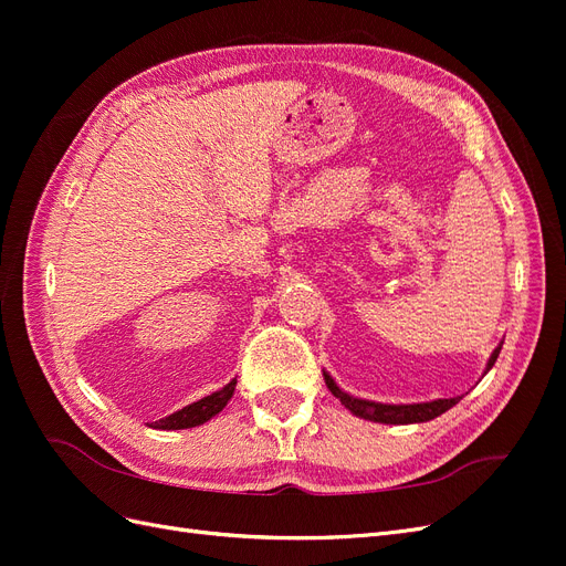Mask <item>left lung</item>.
I'll list each match as a JSON object with an SVG mask.
<instances>
[{
	"label": "left lung",
	"mask_w": 566,
	"mask_h": 566,
	"mask_svg": "<svg viewBox=\"0 0 566 566\" xmlns=\"http://www.w3.org/2000/svg\"><path fill=\"white\" fill-rule=\"evenodd\" d=\"M503 347V345H501ZM501 347L495 349L489 358V366L486 370L493 368L495 358H499L501 354ZM325 378V385H328V389L335 394V397L342 401V406L349 408L354 416H361L366 420H375V422H387V424H410V422H427L432 420L441 413H447L449 408H453L460 397H453V399H437V401H430V403H408V406H387V403H373V401H364V399H354L349 397V394L342 391L328 373H323Z\"/></svg>",
	"instance_id": "obj_1"
}]
</instances>
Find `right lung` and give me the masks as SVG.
I'll list each match as a JSON object with an SVG mask.
<instances>
[{
  "mask_svg": "<svg viewBox=\"0 0 566 566\" xmlns=\"http://www.w3.org/2000/svg\"><path fill=\"white\" fill-rule=\"evenodd\" d=\"M233 389H235V380H231L224 389L210 394V397H205L191 406L177 410V413H172V416L153 422V427H156V430H186V427H196V424L208 422L210 418H214L219 413V410H224V406L233 397Z\"/></svg>",
  "mask_w": 566,
  "mask_h": 566,
  "instance_id": "add662e5",
  "label": "right lung"
}]
</instances>
